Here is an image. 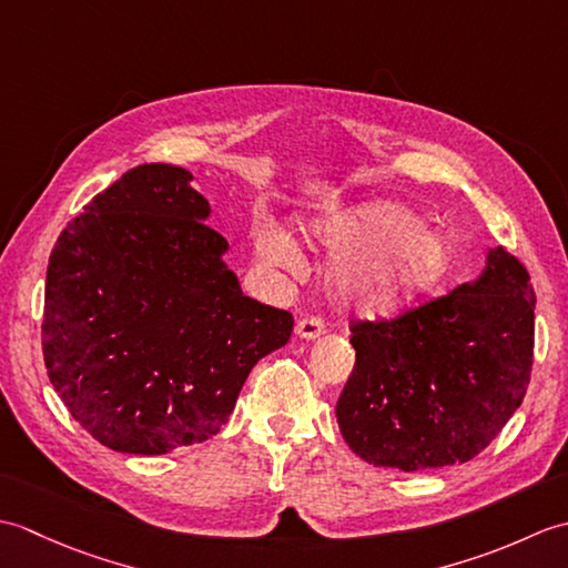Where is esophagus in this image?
I'll return each mask as SVG.
<instances>
[{
  "label": "esophagus",
  "instance_id": "obj_1",
  "mask_svg": "<svg viewBox=\"0 0 568 568\" xmlns=\"http://www.w3.org/2000/svg\"><path fill=\"white\" fill-rule=\"evenodd\" d=\"M324 332V322L320 317H305L295 324V334L300 339H317Z\"/></svg>",
  "mask_w": 568,
  "mask_h": 568
}]
</instances>
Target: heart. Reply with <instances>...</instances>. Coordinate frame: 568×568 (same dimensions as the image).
<instances>
[{"label": "heart", "mask_w": 568, "mask_h": 568, "mask_svg": "<svg viewBox=\"0 0 568 568\" xmlns=\"http://www.w3.org/2000/svg\"><path fill=\"white\" fill-rule=\"evenodd\" d=\"M305 232L339 256L329 268V287L361 317H388L432 291L452 265V241L400 202L376 200L320 214ZM261 256L275 265L297 258L295 241L271 224L258 226Z\"/></svg>", "instance_id": "1"}]
</instances>
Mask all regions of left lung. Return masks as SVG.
Masks as SVG:
<instances>
[{
	"label": "left lung",
	"instance_id": "left-lung-1",
	"mask_svg": "<svg viewBox=\"0 0 568 568\" xmlns=\"http://www.w3.org/2000/svg\"><path fill=\"white\" fill-rule=\"evenodd\" d=\"M356 364L336 403L344 442L400 470L466 464L498 437L532 373L535 291L503 246L474 283L397 320L354 322Z\"/></svg>",
	"mask_w": 568,
	"mask_h": 568
}]
</instances>
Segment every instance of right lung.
Here are the masks:
<instances>
[{
	"mask_svg": "<svg viewBox=\"0 0 568 568\" xmlns=\"http://www.w3.org/2000/svg\"><path fill=\"white\" fill-rule=\"evenodd\" d=\"M192 173L131 168L58 236L45 273L43 361L100 444L159 456L212 439L293 315L241 293Z\"/></svg>",
	"mask_w": 568,
	"mask_h": 568,
	"instance_id": "add662e5",
	"label": "right lung"
}]
</instances>
